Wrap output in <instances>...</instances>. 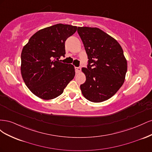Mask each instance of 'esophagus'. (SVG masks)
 <instances>
[{
    "instance_id": "obj_1",
    "label": "esophagus",
    "mask_w": 152,
    "mask_h": 152,
    "mask_svg": "<svg viewBox=\"0 0 152 152\" xmlns=\"http://www.w3.org/2000/svg\"><path fill=\"white\" fill-rule=\"evenodd\" d=\"M75 72H76V73H79V72H80V70H81V68H80V67H75Z\"/></svg>"
}]
</instances>
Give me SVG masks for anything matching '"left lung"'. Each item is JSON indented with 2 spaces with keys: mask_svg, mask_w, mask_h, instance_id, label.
Segmentation results:
<instances>
[{
  "mask_svg": "<svg viewBox=\"0 0 152 152\" xmlns=\"http://www.w3.org/2000/svg\"><path fill=\"white\" fill-rule=\"evenodd\" d=\"M88 58L82 70L86 80L80 85L82 93L90 102L110 99L124 84L127 70L126 59L117 41L98 28L78 27Z\"/></svg>",
  "mask_w": 152,
  "mask_h": 152,
  "instance_id": "obj_1",
  "label": "left lung"
}]
</instances>
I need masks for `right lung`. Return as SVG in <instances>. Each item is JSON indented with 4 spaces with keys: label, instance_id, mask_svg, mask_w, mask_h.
<instances>
[{
    "label": "right lung",
    "instance_id": "1",
    "mask_svg": "<svg viewBox=\"0 0 152 152\" xmlns=\"http://www.w3.org/2000/svg\"><path fill=\"white\" fill-rule=\"evenodd\" d=\"M77 28L61 23L47 27L37 31L23 48V79L39 98L48 100L58 97L74 78V66L56 60L65 56V41Z\"/></svg>",
    "mask_w": 152,
    "mask_h": 152
}]
</instances>
